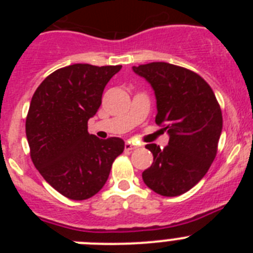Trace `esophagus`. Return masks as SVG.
Listing matches in <instances>:
<instances>
[{
	"label": "esophagus",
	"mask_w": 253,
	"mask_h": 253,
	"mask_svg": "<svg viewBox=\"0 0 253 253\" xmlns=\"http://www.w3.org/2000/svg\"><path fill=\"white\" fill-rule=\"evenodd\" d=\"M138 148V146L135 143H131V142H126L125 143V151H133V149Z\"/></svg>",
	"instance_id": "obj_1"
}]
</instances>
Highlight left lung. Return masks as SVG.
Masks as SVG:
<instances>
[{
	"instance_id": "8db88e82",
	"label": "left lung",
	"mask_w": 253,
	"mask_h": 253,
	"mask_svg": "<svg viewBox=\"0 0 253 253\" xmlns=\"http://www.w3.org/2000/svg\"><path fill=\"white\" fill-rule=\"evenodd\" d=\"M153 87L156 124L169 134V146L147 144L153 163L142 173L144 184L162 196L185 194L202 180L218 151L222 110L211 87L198 73L165 62L133 67Z\"/></svg>"
}]
</instances>
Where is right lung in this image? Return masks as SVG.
I'll use <instances>...</instances> for the list:
<instances>
[{"label":"right lung","instance_id":"obj_1","mask_svg":"<svg viewBox=\"0 0 253 253\" xmlns=\"http://www.w3.org/2000/svg\"><path fill=\"white\" fill-rule=\"evenodd\" d=\"M122 66L72 64L48 76L33 95L26 116L30 157L44 180L72 200H86L106 182L120 138L99 139L87 122L101 105L106 84Z\"/></svg>","mask_w":253,"mask_h":253}]
</instances>
